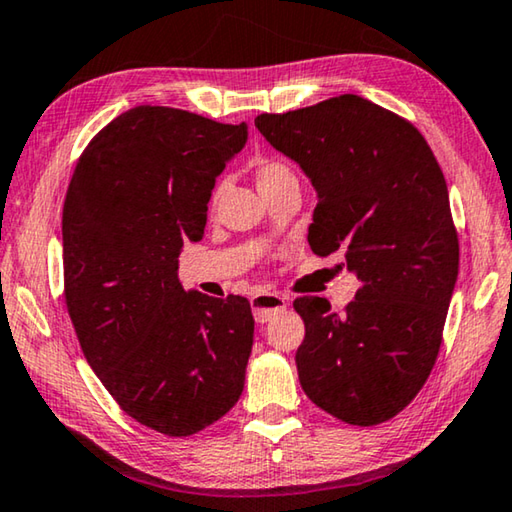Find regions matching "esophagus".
Masks as SVG:
<instances>
[{"instance_id": "1", "label": "esophagus", "mask_w": 512, "mask_h": 512, "mask_svg": "<svg viewBox=\"0 0 512 512\" xmlns=\"http://www.w3.org/2000/svg\"><path fill=\"white\" fill-rule=\"evenodd\" d=\"M253 314L257 323H266L271 321L273 316H278L287 310V298L280 294H259L253 300Z\"/></svg>"}]
</instances>
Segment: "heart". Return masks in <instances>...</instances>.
<instances>
[{"label":"heart","mask_w":512,"mask_h":512,"mask_svg":"<svg viewBox=\"0 0 512 512\" xmlns=\"http://www.w3.org/2000/svg\"><path fill=\"white\" fill-rule=\"evenodd\" d=\"M257 186L259 189H264V186L275 184L280 180H289V177H296L294 170H291L285 161H278V159H266L262 164L257 166Z\"/></svg>","instance_id":"1"}]
</instances>
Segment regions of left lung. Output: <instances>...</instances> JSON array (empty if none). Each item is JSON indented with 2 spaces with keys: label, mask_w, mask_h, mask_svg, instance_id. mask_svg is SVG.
Masks as SVG:
<instances>
[{
  "label": "left lung",
  "mask_w": 512,
  "mask_h": 512,
  "mask_svg": "<svg viewBox=\"0 0 512 512\" xmlns=\"http://www.w3.org/2000/svg\"><path fill=\"white\" fill-rule=\"evenodd\" d=\"M255 127L316 189L312 253L344 250L360 282L344 314L319 296L294 300L305 321L303 392L346 424H383L431 376L456 287L458 232L442 168L415 125L351 93L262 113Z\"/></svg>",
  "instance_id": "obj_1"
}]
</instances>
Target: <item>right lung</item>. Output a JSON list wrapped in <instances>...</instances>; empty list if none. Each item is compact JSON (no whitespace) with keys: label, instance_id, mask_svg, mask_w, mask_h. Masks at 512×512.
I'll return each mask as SVG.
<instances>
[{"label":"right lung","instance_id":"obj_1","mask_svg":"<svg viewBox=\"0 0 512 512\" xmlns=\"http://www.w3.org/2000/svg\"><path fill=\"white\" fill-rule=\"evenodd\" d=\"M246 139V123L134 107L86 145L63 202V294L84 358L168 437L212 426L243 392L250 303L184 291L177 257L205 234L216 177Z\"/></svg>","mask_w":512,"mask_h":512}]
</instances>
